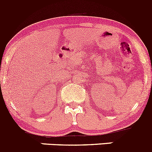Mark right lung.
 Segmentation results:
<instances>
[{
    "label": "right lung",
    "mask_w": 152,
    "mask_h": 152,
    "mask_svg": "<svg viewBox=\"0 0 152 152\" xmlns=\"http://www.w3.org/2000/svg\"><path fill=\"white\" fill-rule=\"evenodd\" d=\"M0 83H1V81H0Z\"/></svg>",
    "instance_id": "1"
}]
</instances>
